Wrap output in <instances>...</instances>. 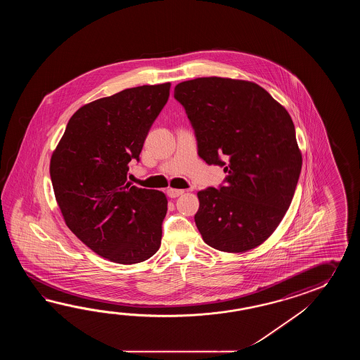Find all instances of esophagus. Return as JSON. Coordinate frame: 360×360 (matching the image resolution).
Masks as SVG:
<instances>
[{"label":"esophagus","instance_id":"obj_1","mask_svg":"<svg viewBox=\"0 0 360 360\" xmlns=\"http://www.w3.org/2000/svg\"><path fill=\"white\" fill-rule=\"evenodd\" d=\"M167 194H169V197H171V198H177V197H180V195H183L184 191H181V189H169L167 191Z\"/></svg>","mask_w":360,"mask_h":360}]
</instances>
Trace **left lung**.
I'll return each mask as SVG.
<instances>
[{"label": "left lung", "instance_id": "1", "mask_svg": "<svg viewBox=\"0 0 360 360\" xmlns=\"http://www.w3.org/2000/svg\"><path fill=\"white\" fill-rule=\"evenodd\" d=\"M199 157L224 166L225 185L198 191L195 225L207 245L240 253L268 239L290 208L302 155L291 115L243 79L202 77L176 84Z\"/></svg>", "mask_w": 360, "mask_h": 360}]
</instances>
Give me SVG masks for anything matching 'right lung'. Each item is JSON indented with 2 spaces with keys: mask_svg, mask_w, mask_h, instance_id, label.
Wrapping results in <instances>:
<instances>
[{
  "mask_svg": "<svg viewBox=\"0 0 360 360\" xmlns=\"http://www.w3.org/2000/svg\"><path fill=\"white\" fill-rule=\"evenodd\" d=\"M171 84H144L79 108L50 161L55 199L64 221L94 252L117 264L146 261L161 245L165 193L131 185L148 132Z\"/></svg>",
  "mask_w": 360,
  "mask_h": 360,
  "instance_id": "1",
  "label": "right lung"
}]
</instances>
